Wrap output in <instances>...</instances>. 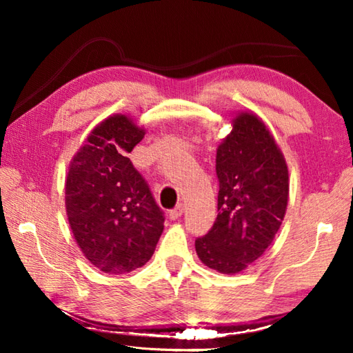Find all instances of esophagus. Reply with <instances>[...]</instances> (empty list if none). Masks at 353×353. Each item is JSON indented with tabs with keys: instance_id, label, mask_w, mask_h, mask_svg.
<instances>
[{
	"instance_id": "esophagus-1",
	"label": "esophagus",
	"mask_w": 353,
	"mask_h": 353,
	"mask_svg": "<svg viewBox=\"0 0 353 353\" xmlns=\"http://www.w3.org/2000/svg\"><path fill=\"white\" fill-rule=\"evenodd\" d=\"M182 213H183V205L179 204V205H176V207L172 208V210L170 212V218H171V219H179V218L182 216Z\"/></svg>"
}]
</instances>
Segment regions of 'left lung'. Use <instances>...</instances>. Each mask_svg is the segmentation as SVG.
<instances>
[{
	"label": "left lung",
	"instance_id": "left-lung-1",
	"mask_svg": "<svg viewBox=\"0 0 353 353\" xmlns=\"http://www.w3.org/2000/svg\"><path fill=\"white\" fill-rule=\"evenodd\" d=\"M218 216L194 243L199 260L238 274L259 260L282 225L290 196L288 166L270 129L254 112H238L216 149Z\"/></svg>",
	"mask_w": 353,
	"mask_h": 353
}]
</instances>
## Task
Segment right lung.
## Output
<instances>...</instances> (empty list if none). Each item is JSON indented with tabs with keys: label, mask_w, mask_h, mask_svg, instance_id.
Listing matches in <instances>:
<instances>
[{
	"label": "right lung",
	"mask_w": 353,
	"mask_h": 353,
	"mask_svg": "<svg viewBox=\"0 0 353 353\" xmlns=\"http://www.w3.org/2000/svg\"><path fill=\"white\" fill-rule=\"evenodd\" d=\"M145 128L115 113L87 137L68 166L65 208L77 246L105 274L146 265L163 232V212L128 154Z\"/></svg>",
	"instance_id": "obj_1"
}]
</instances>
